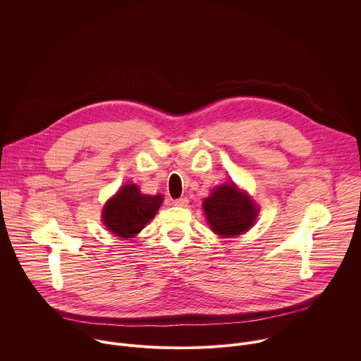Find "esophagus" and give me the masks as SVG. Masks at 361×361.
<instances>
[{"label":"esophagus","mask_w":361,"mask_h":361,"mask_svg":"<svg viewBox=\"0 0 361 361\" xmlns=\"http://www.w3.org/2000/svg\"><path fill=\"white\" fill-rule=\"evenodd\" d=\"M174 205H177V207H187L188 205V198L187 197H181V198H177L173 201Z\"/></svg>","instance_id":"1"}]
</instances>
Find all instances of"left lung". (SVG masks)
I'll return each instance as SVG.
<instances>
[{"instance_id": "8db88e82", "label": "left lung", "mask_w": 361, "mask_h": 361, "mask_svg": "<svg viewBox=\"0 0 361 361\" xmlns=\"http://www.w3.org/2000/svg\"><path fill=\"white\" fill-rule=\"evenodd\" d=\"M202 209L210 228L226 238L245 233L259 214L254 200L234 183L216 187L212 195L204 200Z\"/></svg>"}]
</instances>
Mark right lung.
<instances>
[{
    "mask_svg": "<svg viewBox=\"0 0 361 361\" xmlns=\"http://www.w3.org/2000/svg\"><path fill=\"white\" fill-rule=\"evenodd\" d=\"M163 195L141 194L135 184L123 185L102 209V223L121 238H133L157 214Z\"/></svg>",
    "mask_w": 361,
    "mask_h": 361,
    "instance_id": "1",
    "label": "right lung"
}]
</instances>
